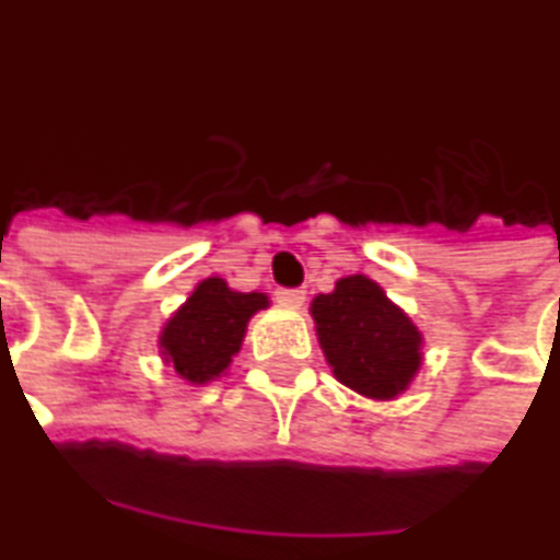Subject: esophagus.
Listing matches in <instances>:
<instances>
[{
	"label": "esophagus",
	"mask_w": 560,
	"mask_h": 560,
	"mask_svg": "<svg viewBox=\"0 0 560 560\" xmlns=\"http://www.w3.org/2000/svg\"><path fill=\"white\" fill-rule=\"evenodd\" d=\"M276 299H279L281 305H288V308H302L305 305V290H276Z\"/></svg>",
	"instance_id": "esophagus-1"
}]
</instances>
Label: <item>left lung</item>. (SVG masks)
<instances>
[{
    "instance_id": "left-lung-1",
    "label": "left lung",
    "mask_w": 560,
    "mask_h": 560,
    "mask_svg": "<svg viewBox=\"0 0 560 560\" xmlns=\"http://www.w3.org/2000/svg\"><path fill=\"white\" fill-rule=\"evenodd\" d=\"M337 382L370 399H396L422 364V335L373 279L347 276L311 302Z\"/></svg>"
}]
</instances>
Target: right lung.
<instances>
[{"instance_id":"add662e5","label":"right lung","mask_w":560,"mask_h":560,"mask_svg":"<svg viewBox=\"0 0 560 560\" xmlns=\"http://www.w3.org/2000/svg\"><path fill=\"white\" fill-rule=\"evenodd\" d=\"M267 305V293H237L217 276L199 281L161 328V355L185 382H213L241 352L246 323Z\"/></svg>"}]
</instances>
